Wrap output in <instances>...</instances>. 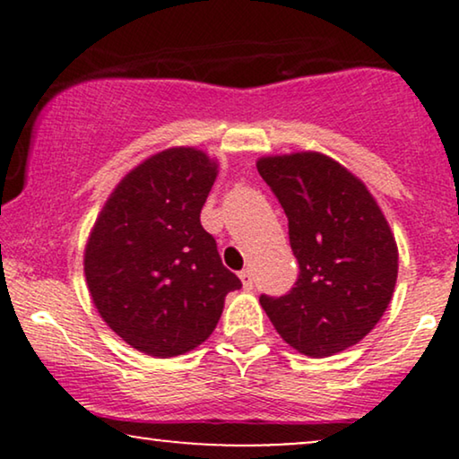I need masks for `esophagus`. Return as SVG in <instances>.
Here are the masks:
<instances>
[{"mask_svg": "<svg viewBox=\"0 0 459 459\" xmlns=\"http://www.w3.org/2000/svg\"><path fill=\"white\" fill-rule=\"evenodd\" d=\"M240 280H242V286L247 288V290H250V288H253L255 278H253V272H250V269H244V272H240Z\"/></svg>", "mask_w": 459, "mask_h": 459, "instance_id": "esophagus-1", "label": "esophagus"}]
</instances>
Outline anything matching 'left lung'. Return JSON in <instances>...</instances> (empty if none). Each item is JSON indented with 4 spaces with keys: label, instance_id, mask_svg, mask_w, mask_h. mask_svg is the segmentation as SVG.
Masks as SVG:
<instances>
[{
    "label": "left lung",
    "instance_id": "obj_1",
    "mask_svg": "<svg viewBox=\"0 0 459 459\" xmlns=\"http://www.w3.org/2000/svg\"><path fill=\"white\" fill-rule=\"evenodd\" d=\"M288 217L299 278L259 303L278 334L309 357L353 347L385 316L399 253L380 206L342 165L319 152L256 162Z\"/></svg>",
    "mask_w": 459,
    "mask_h": 459
}]
</instances>
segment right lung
<instances>
[{
  "instance_id": "right-lung-1",
  "label": "right lung",
  "mask_w": 459,
  "mask_h": 459,
  "mask_svg": "<svg viewBox=\"0 0 459 459\" xmlns=\"http://www.w3.org/2000/svg\"><path fill=\"white\" fill-rule=\"evenodd\" d=\"M215 178L200 150H165L117 186L93 225L85 248L93 305L142 353L167 359L203 344L225 294L242 288L200 223Z\"/></svg>"
}]
</instances>
